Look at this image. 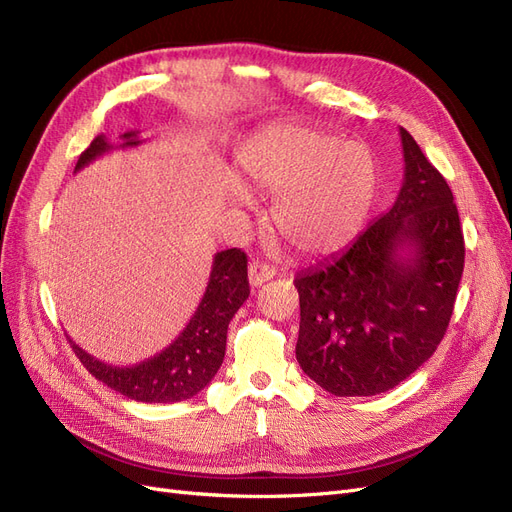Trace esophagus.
Returning <instances> with one entry per match:
<instances>
[{
	"mask_svg": "<svg viewBox=\"0 0 512 512\" xmlns=\"http://www.w3.org/2000/svg\"><path fill=\"white\" fill-rule=\"evenodd\" d=\"M275 269L269 267V264H260V262H252L248 269V277H250V286L252 288H260L262 284H267L269 279H273Z\"/></svg>",
	"mask_w": 512,
	"mask_h": 512,
	"instance_id": "1",
	"label": "esophagus"
}]
</instances>
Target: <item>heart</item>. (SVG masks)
<instances>
[{
  "label": "heart",
  "mask_w": 512,
  "mask_h": 512,
  "mask_svg": "<svg viewBox=\"0 0 512 512\" xmlns=\"http://www.w3.org/2000/svg\"><path fill=\"white\" fill-rule=\"evenodd\" d=\"M237 167L252 195L273 197V231L307 258L343 250L358 235L377 195L373 152L317 127L279 125L264 131L241 148Z\"/></svg>",
  "instance_id": "b5f03b06"
}]
</instances>
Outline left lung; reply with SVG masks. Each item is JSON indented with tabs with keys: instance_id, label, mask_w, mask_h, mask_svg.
<instances>
[{
	"instance_id": "obj_1",
	"label": "left lung",
	"mask_w": 512,
	"mask_h": 512,
	"mask_svg": "<svg viewBox=\"0 0 512 512\" xmlns=\"http://www.w3.org/2000/svg\"><path fill=\"white\" fill-rule=\"evenodd\" d=\"M390 211L349 248L298 273L296 360L334 396H375L413 375L443 341L464 273L453 192L409 131Z\"/></svg>"
}]
</instances>
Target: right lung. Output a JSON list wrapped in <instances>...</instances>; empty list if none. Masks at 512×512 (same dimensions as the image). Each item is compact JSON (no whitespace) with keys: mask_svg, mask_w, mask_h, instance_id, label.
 <instances>
[{"mask_svg":"<svg viewBox=\"0 0 512 512\" xmlns=\"http://www.w3.org/2000/svg\"><path fill=\"white\" fill-rule=\"evenodd\" d=\"M142 144L137 131L122 135L120 148ZM105 135H97L80 158L76 171L93 163L101 154L110 152ZM248 258L237 248L214 256L211 273L201 303L190 317L186 328L169 347L144 362L133 366L105 364L76 345L72 349L88 373L137 402H180L197 396L216 377L226 351V330L239 307L248 301Z\"/></svg>","mask_w":512,"mask_h":512,"instance_id":"add662e5","label":"right lung"}]
</instances>
